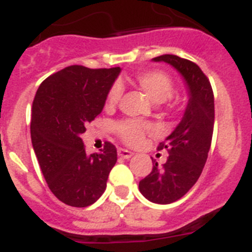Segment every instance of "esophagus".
<instances>
[{"label":"esophagus","mask_w":252,"mask_h":252,"mask_svg":"<svg viewBox=\"0 0 252 252\" xmlns=\"http://www.w3.org/2000/svg\"><path fill=\"white\" fill-rule=\"evenodd\" d=\"M119 157L124 158V159H130L132 157V153L126 150V149H119Z\"/></svg>","instance_id":"esophagus-1"}]
</instances>
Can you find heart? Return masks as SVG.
<instances>
[{
	"mask_svg": "<svg viewBox=\"0 0 252 252\" xmlns=\"http://www.w3.org/2000/svg\"><path fill=\"white\" fill-rule=\"evenodd\" d=\"M133 83L139 87L142 92L155 103H162L169 99L174 92V83L168 74L160 70H146L140 72L133 77ZM121 88L115 84L110 90L106 98V104L112 107L117 103ZM153 130V125L139 122L135 120H125L116 125V132L121 137L125 144L130 146H136L141 144L146 132Z\"/></svg>",
	"mask_w": 252,
	"mask_h": 252,
	"instance_id": "b5f03b06",
	"label": "heart"
}]
</instances>
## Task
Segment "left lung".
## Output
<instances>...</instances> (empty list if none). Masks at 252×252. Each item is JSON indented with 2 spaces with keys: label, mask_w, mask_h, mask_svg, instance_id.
<instances>
[{
  "label": "left lung",
  "mask_w": 252,
  "mask_h": 252,
  "mask_svg": "<svg viewBox=\"0 0 252 252\" xmlns=\"http://www.w3.org/2000/svg\"><path fill=\"white\" fill-rule=\"evenodd\" d=\"M153 60L177 69L186 82L189 97L182 121L158 146V150L168 151L165 164L159 166L154 162L150 174L139 183L146 199L169 204L183 197L201 177L212 142L215 97L208 78L190 60L170 54Z\"/></svg>",
  "instance_id": "8db88e82"
}]
</instances>
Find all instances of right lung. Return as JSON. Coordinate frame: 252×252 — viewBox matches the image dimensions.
I'll return each instance as SVG.
<instances>
[{
  "instance_id": "add662e5",
  "label": "right lung",
  "mask_w": 252,
  "mask_h": 252,
  "mask_svg": "<svg viewBox=\"0 0 252 252\" xmlns=\"http://www.w3.org/2000/svg\"><path fill=\"white\" fill-rule=\"evenodd\" d=\"M121 68L70 65L40 84L32 102L31 142L53 194L72 207L94 203L107 186L117 150L106 142L87 155L81 135L102 112Z\"/></svg>"
}]
</instances>
